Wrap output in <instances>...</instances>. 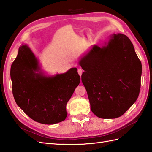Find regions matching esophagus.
Listing matches in <instances>:
<instances>
[{
  "mask_svg": "<svg viewBox=\"0 0 152 152\" xmlns=\"http://www.w3.org/2000/svg\"><path fill=\"white\" fill-rule=\"evenodd\" d=\"M82 72H83V70H82L81 68H79V69H78V73H79L80 76L82 75Z\"/></svg>",
  "mask_w": 152,
  "mask_h": 152,
  "instance_id": "esophagus-1",
  "label": "esophagus"
}]
</instances>
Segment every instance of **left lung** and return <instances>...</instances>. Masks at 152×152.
Returning <instances> with one entry per match:
<instances>
[{
  "label": "left lung",
  "instance_id": "obj_1",
  "mask_svg": "<svg viewBox=\"0 0 152 152\" xmlns=\"http://www.w3.org/2000/svg\"><path fill=\"white\" fill-rule=\"evenodd\" d=\"M105 44L94 45L79 64L84 70L81 80L91 111L101 118H115L137 99L142 66L126 35L113 34Z\"/></svg>",
  "mask_w": 152,
  "mask_h": 152
}]
</instances>
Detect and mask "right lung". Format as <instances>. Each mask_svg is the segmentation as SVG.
I'll use <instances>...</instances> for the list:
<instances>
[{"label":"right lung","instance_id":"add662e5","mask_svg":"<svg viewBox=\"0 0 152 152\" xmlns=\"http://www.w3.org/2000/svg\"><path fill=\"white\" fill-rule=\"evenodd\" d=\"M10 74L14 98L29 117L44 124L65 120L66 104L80 81L77 68L54 76L45 75L35 54L23 44Z\"/></svg>","mask_w":152,"mask_h":152}]
</instances>
